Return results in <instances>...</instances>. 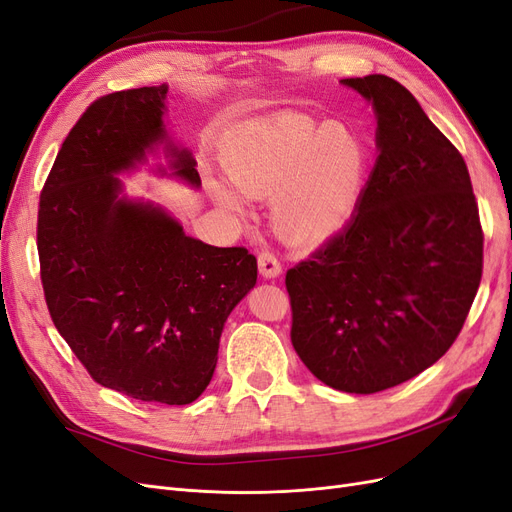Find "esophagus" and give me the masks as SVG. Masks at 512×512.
<instances>
[{
	"instance_id": "esophagus-1",
	"label": "esophagus",
	"mask_w": 512,
	"mask_h": 512,
	"mask_svg": "<svg viewBox=\"0 0 512 512\" xmlns=\"http://www.w3.org/2000/svg\"><path fill=\"white\" fill-rule=\"evenodd\" d=\"M257 263H259V272H261V276L274 278V276H278V274H280V261H278V259H276V255H274V253H270V251H261V253L257 255Z\"/></svg>"
}]
</instances>
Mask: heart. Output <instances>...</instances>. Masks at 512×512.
Wrapping results in <instances>:
<instances>
[{
  "label": "heart",
  "mask_w": 512,
  "mask_h": 512,
  "mask_svg": "<svg viewBox=\"0 0 512 512\" xmlns=\"http://www.w3.org/2000/svg\"><path fill=\"white\" fill-rule=\"evenodd\" d=\"M221 161L229 183L210 180L208 191L232 212L244 197H274L272 225L289 242L332 236L351 217L364 191L370 148L353 129L280 117L229 140Z\"/></svg>",
  "instance_id": "1"
}]
</instances>
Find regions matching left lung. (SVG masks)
Returning <instances> with one entry per match:
<instances>
[{"instance_id": "left-lung-1", "label": "left lung", "mask_w": 512, "mask_h": 512, "mask_svg": "<svg viewBox=\"0 0 512 512\" xmlns=\"http://www.w3.org/2000/svg\"><path fill=\"white\" fill-rule=\"evenodd\" d=\"M376 110L378 159L357 210L287 272L291 344L321 383L376 393L451 349L483 276V227L451 140L398 80H342Z\"/></svg>"}]
</instances>
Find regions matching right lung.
<instances>
[{
  "label": "right lung",
  "instance_id": "right-lung-1",
  "mask_svg": "<svg viewBox=\"0 0 512 512\" xmlns=\"http://www.w3.org/2000/svg\"><path fill=\"white\" fill-rule=\"evenodd\" d=\"M166 95V85L117 91L80 114L40 193L38 255L51 319L93 381L183 406L208 387L223 325L255 287L257 259L119 200L114 174L166 138ZM170 151L176 174L200 185L195 159Z\"/></svg>",
  "mask_w": 512,
  "mask_h": 512
}]
</instances>
